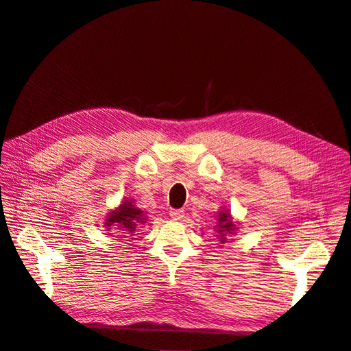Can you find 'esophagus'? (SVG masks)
Listing matches in <instances>:
<instances>
[{
  "mask_svg": "<svg viewBox=\"0 0 351 351\" xmlns=\"http://www.w3.org/2000/svg\"><path fill=\"white\" fill-rule=\"evenodd\" d=\"M169 217H171L174 221H180L184 217V210L183 209H171L169 210Z\"/></svg>",
  "mask_w": 351,
  "mask_h": 351,
  "instance_id": "1",
  "label": "esophagus"
}]
</instances>
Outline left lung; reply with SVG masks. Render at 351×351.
Segmentation results:
<instances>
[{
  "mask_svg": "<svg viewBox=\"0 0 351 351\" xmlns=\"http://www.w3.org/2000/svg\"><path fill=\"white\" fill-rule=\"evenodd\" d=\"M218 222H217V232L219 237V243H226L227 241V234H234L236 232V226L232 224L231 215L227 209H222L218 212Z\"/></svg>",
  "mask_w": 351,
  "mask_h": 351,
  "instance_id": "left-lung-1",
  "label": "left lung"
}]
</instances>
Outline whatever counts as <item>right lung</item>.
<instances>
[{
	"mask_svg": "<svg viewBox=\"0 0 351 351\" xmlns=\"http://www.w3.org/2000/svg\"><path fill=\"white\" fill-rule=\"evenodd\" d=\"M146 218L143 210L137 208L132 199H127L121 202V205L114 209L111 214H108L107 219H105V228H108L107 231L111 230V227L119 228L120 232H123L121 236L130 234V232H134L137 226L145 224Z\"/></svg>",
	"mask_w": 351,
	"mask_h": 351,
	"instance_id": "right-lung-1",
	"label": "right lung"
}]
</instances>
